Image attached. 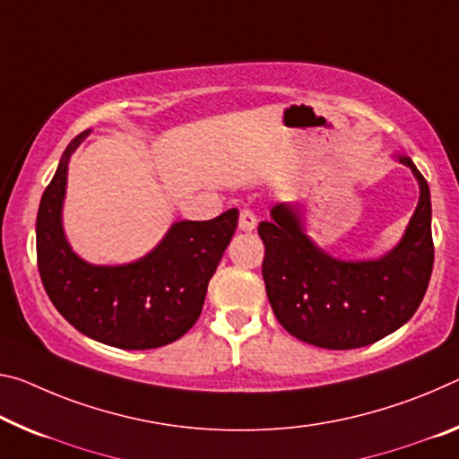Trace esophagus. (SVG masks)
I'll use <instances>...</instances> for the list:
<instances>
[{
	"instance_id": "esophagus-1",
	"label": "esophagus",
	"mask_w": 459,
	"mask_h": 459,
	"mask_svg": "<svg viewBox=\"0 0 459 459\" xmlns=\"http://www.w3.org/2000/svg\"><path fill=\"white\" fill-rule=\"evenodd\" d=\"M257 227V216L251 212V210H241V216H238V229L249 232Z\"/></svg>"
}]
</instances>
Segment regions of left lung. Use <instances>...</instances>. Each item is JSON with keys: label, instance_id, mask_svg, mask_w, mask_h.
<instances>
[{"label": "left lung", "instance_id": "1", "mask_svg": "<svg viewBox=\"0 0 459 459\" xmlns=\"http://www.w3.org/2000/svg\"><path fill=\"white\" fill-rule=\"evenodd\" d=\"M420 198L406 232L388 255L341 261L310 241L294 204L280 202L259 222L265 245V292L280 325L304 343L355 349L400 329L417 312L433 272L431 194L409 157Z\"/></svg>", "mask_w": 459, "mask_h": 459}]
</instances>
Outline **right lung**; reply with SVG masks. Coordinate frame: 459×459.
<instances>
[{
  "label": "right lung",
  "instance_id": "right-lung-1",
  "mask_svg": "<svg viewBox=\"0 0 459 459\" xmlns=\"http://www.w3.org/2000/svg\"><path fill=\"white\" fill-rule=\"evenodd\" d=\"M65 149L36 216V261L50 302L79 333L118 349L169 345L198 321L208 281L237 229L238 210L181 221L149 255L126 265H91L65 238L61 210L71 152Z\"/></svg>",
  "mask_w": 459,
  "mask_h": 459
}]
</instances>
